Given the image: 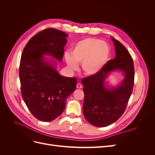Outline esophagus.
<instances>
[{
  "instance_id": "1",
  "label": "esophagus",
  "mask_w": 155,
  "mask_h": 155,
  "mask_svg": "<svg viewBox=\"0 0 155 155\" xmlns=\"http://www.w3.org/2000/svg\"><path fill=\"white\" fill-rule=\"evenodd\" d=\"M82 85L81 83H78L77 84V85H76V87L78 88H82Z\"/></svg>"
}]
</instances>
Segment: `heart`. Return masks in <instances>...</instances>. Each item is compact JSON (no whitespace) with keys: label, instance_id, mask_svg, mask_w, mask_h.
Returning <instances> with one entry per match:
<instances>
[{"label":"heart","instance_id":"b5f03b06","mask_svg":"<svg viewBox=\"0 0 155 155\" xmlns=\"http://www.w3.org/2000/svg\"><path fill=\"white\" fill-rule=\"evenodd\" d=\"M64 54L69 68L76 70L78 63H81L84 73L94 76L104 68L109 61L110 50L105 42L96 38H86L77 43L71 52Z\"/></svg>","mask_w":155,"mask_h":155}]
</instances>
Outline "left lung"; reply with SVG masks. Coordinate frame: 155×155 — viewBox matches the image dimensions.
I'll list each match as a JSON object with an SVG mask.
<instances>
[{
	"instance_id": "left-lung-1",
	"label": "left lung",
	"mask_w": 155,
	"mask_h": 155,
	"mask_svg": "<svg viewBox=\"0 0 155 155\" xmlns=\"http://www.w3.org/2000/svg\"><path fill=\"white\" fill-rule=\"evenodd\" d=\"M116 50V58L108 61L97 74L82 79L84 87L83 114L94 126L104 127L122 116L133 92L134 81V63L130 54L120 41L111 37ZM122 71L125 78L118 87L109 89L104 80L112 70Z\"/></svg>"
}]
</instances>
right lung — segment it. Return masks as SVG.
<instances>
[{"mask_svg":"<svg viewBox=\"0 0 155 155\" xmlns=\"http://www.w3.org/2000/svg\"><path fill=\"white\" fill-rule=\"evenodd\" d=\"M67 36L61 30L46 28L31 37L21 55V94L32 115L41 121H51L61 114L67 98L76 87V78L61 76L43 58L49 54L61 61Z\"/></svg>","mask_w":155,"mask_h":155,"instance_id":"obj_1","label":"right lung"}]
</instances>
